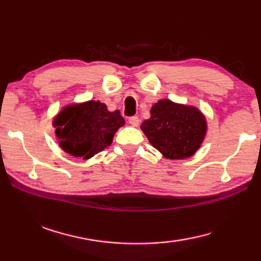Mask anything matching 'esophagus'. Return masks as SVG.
Returning a JSON list of instances; mask_svg holds the SVG:
<instances>
[{
  "label": "esophagus",
  "mask_w": 261,
  "mask_h": 261,
  "mask_svg": "<svg viewBox=\"0 0 261 261\" xmlns=\"http://www.w3.org/2000/svg\"><path fill=\"white\" fill-rule=\"evenodd\" d=\"M129 123L132 126H138L139 125V118L137 116H131L129 118Z\"/></svg>",
  "instance_id": "34e87169"
}]
</instances>
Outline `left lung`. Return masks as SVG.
<instances>
[{
    "instance_id": "8db88e82",
    "label": "left lung",
    "mask_w": 261,
    "mask_h": 261,
    "mask_svg": "<svg viewBox=\"0 0 261 261\" xmlns=\"http://www.w3.org/2000/svg\"><path fill=\"white\" fill-rule=\"evenodd\" d=\"M141 130L167 159L191 156L200 147L206 134V120L190 106L160 100L151 109V117L141 123Z\"/></svg>"
}]
</instances>
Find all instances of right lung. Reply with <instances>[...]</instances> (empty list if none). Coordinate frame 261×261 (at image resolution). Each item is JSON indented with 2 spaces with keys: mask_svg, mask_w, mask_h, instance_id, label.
Returning a JSON list of instances; mask_svg holds the SVG:
<instances>
[{
  "mask_svg": "<svg viewBox=\"0 0 261 261\" xmlns=\"http://www.w3.org/2000/svg\"><path fill=\"white\" fill-rule=\"evenodd\" d=\"M123 125L120 112H108L107 106L99 101L68 106L54 120L62 149L84 160L109 146L115 132Z\"/></svg>",
  "mask_w": 261,
  "mask_h": 261,
  "instance_id": "add662e5",
  "label": "right lung"
}]
</instances>
